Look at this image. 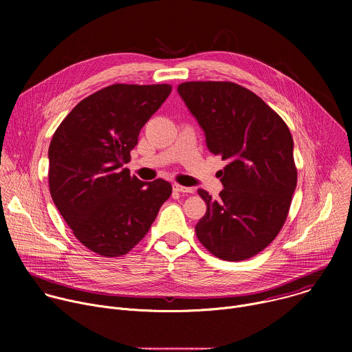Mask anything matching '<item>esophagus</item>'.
I'll use <instances>...</instances> for the list:
<instances>
[{
    "instance_id": "34e87169",
    "label": "esophagus",
    "mask_w": 352,
    "mask_h": 352,
    "mask_svg": "<svg viewBox=\"0 0 352 352\" xmlns=\"http://www.w3.org/2000/svg\"><path fill=\"white\" fill-rule=\"evenodd\" d=\"M173 189L175 192H179V193H193V188H189V186H182V185H178V184H174L173 185Z\"/></svg>"
}]
</instances>
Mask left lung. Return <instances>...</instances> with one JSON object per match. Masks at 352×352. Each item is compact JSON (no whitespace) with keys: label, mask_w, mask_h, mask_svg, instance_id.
<instances>
[{"label":"left lung","mask_w":352,"mask_h":352,"mask_svg":"<svg viewBox=\"0 0 352 352\" xmlns=\"http://www.w3.org/2000/svg\"><path fill=\"white\" fill-rule=\"evenodd\" d=\"M221 156L224 189L217 200L197 189L206 214L195 227L214 256L236 262L258 255L280 232L296 186L294 140L263 100L232 82H185L177 89Z\"/></svg>","instance_id":"1"}]
</instances>
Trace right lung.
<instances>
[{
  "mask_svg": "<svg viewBox=\"0 0 352 352\" xmlns=\"http://www.w3.org/2000/svg\"><path fill=\"white\" fill-rule=\"evenodd\" d=\"M170 85L116 83L83 98L48 147L50 193L74 235L93 252L128 254L147 234L171 184L143 182L124 168Z\"/></svg>",
  "mask_w": 352,
  "mask_h": 352,
  "instance_id": "1",
  "label": "right lung"
}]
</instances>
